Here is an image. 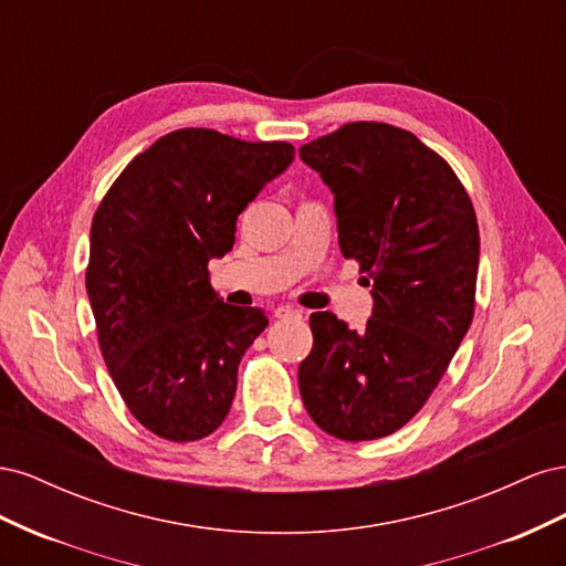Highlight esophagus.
Wrapping results in <instances>:
<instances>
[{"mask_svg":"<svg viewBox=\"0 0 566 566\" xmlns=\"http://www.w3.org/2000/svg\"><path fill=\"white\" fill-rule=\"evenodd\" d=\"M273 318H279V321H297V318H302V312L295 310V306L283 304V306H279L276 312H273Z\"/></svg>","mask_w":566,"mask_h":566,"instance_id":"34e87169","label":"esophagus"}]
</instances>
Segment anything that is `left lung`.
<instances>
[{"label":"left lung","mask_w":566,"mask_h":566,"mask_svg":"<svg viewBox=\"0 0 566 566\" xmlns=\"http://www.w3.org/2000/svg\"><path fill=\"white\" fill-rule=\"evenodd\" d=\"M300 158L335 193L339 250L373 283V316L349 331L310 318L297 370L306 413L345 441L394 434L430 399L474 316L479 227L451 165L416 134L349 123Z\"/></svg>","instance_id":"8db88e82"}]
</instances>
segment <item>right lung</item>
Instances as JSON below:
<instances>
[{"instance_id":"obj_1","label":"right lung","mask_w":566,"mask_h":566,"mask_svg":"<svg viewBox=\"0 0 566 566\" xmlns=\"http://www.w3.org/2000/svg\"><path fill=\"white\" fill-rule=\"evenodd\" d=\"M293 158L285 142L186 127L139 153L98 205L87 264L98 347L129 413L160 439L198 441L229 416L238 364L269 318L221 302L208 264Z\"/></svg>"}]
</instances>
